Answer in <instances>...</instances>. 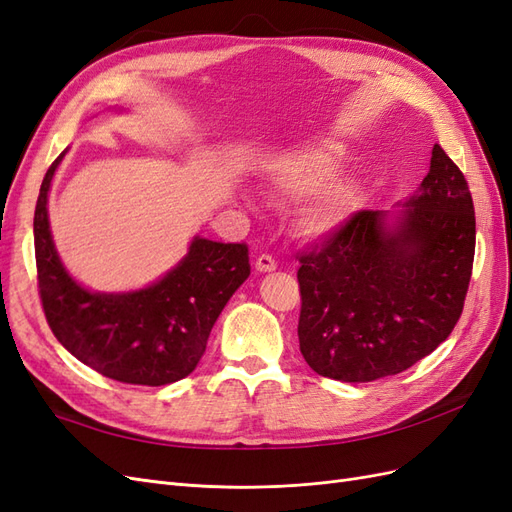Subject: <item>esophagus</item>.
<instances>
[{
  "label": "esophagus",
  "instance_id": "esophagus-1",
  "mask_svg": "<svg viewBox=\"0 0 512 512\" xmlns=\"http://www.w3.org/2000/svg\"><path fill=\"white\" fill-rule=\"evenodd\" d=\"M275 267H277V262H275V258L271 254H260L256 258V271H260V273L275 271Z\"/></svg>",
  "mask_w": 512,
  "mask_h": 512
}]
</instances>
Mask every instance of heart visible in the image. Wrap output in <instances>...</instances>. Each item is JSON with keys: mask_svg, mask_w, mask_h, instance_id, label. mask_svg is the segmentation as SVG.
I'll use <instances>...</instances> for the list:
<instances>
[{"mask_svg": "<svg viewBox=\"0 0 512 512\" xmlns=\"http://www.w3.org/2000/svg\"><path fill=\"white\" fill-rule=\"evenodd\" d=\"M348 151L333 141L307 145L275 164L271 181L288 198H308L301 211L307 232L324 235L348 222L361 203V188L354 181H337Z\"/></svg>", "mask_w": 512, "mask_h": 512, "instance_id": "obj_1", "label": "heart"}]
</instances>
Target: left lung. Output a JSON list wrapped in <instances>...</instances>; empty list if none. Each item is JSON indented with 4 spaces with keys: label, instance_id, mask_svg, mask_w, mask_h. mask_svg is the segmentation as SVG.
<instances>
[{
    "label": "left lung",
    "instance_id": "1",
    "mask_svg": "<svg viewBox=\"0 0 512 512\" xmlns=\"http://www.w3.org/2000/svg\"><path fill=\"white\" fill-rule=\"evenodd\" d=\"M395 224L356 211L299 258V348L324 378L371 382L406 371L451 335L466 301L474 203L459 166L433 145L421 190Z\"/></svg>",
    "mask_w": 512,
    "mask_h": 512
}]
</instances>
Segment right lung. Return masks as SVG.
Masks as SVG:
<instances>
[{"mask_svg":"<svg viewBox=\"0 0 512 512\" xmlns=\"http://www.w3.org/2000/svg\"><path fill=\"white\" fill-rule=\"evenodd\" d=\"M64 156L46 170L34 213L38 292L53 335L81 363L123 384L185 378L205 354L224 305L250 275L247 245L196 237L188 256L149 288L89 292L61 265L49 228L46 203Z\"/></svg>","mask_w":512,"mask_h":512,"instance_id":"obj_1","label":"right lung"}]
</instances>
